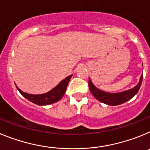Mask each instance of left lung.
Segmentation results:
<instances>
[{
	"label": "left lung",
	"mask_w": 150,
	"mask_h": 150,
	"mask_svg": "<svg viewBox=\"0 0 150 150\" xmlns=\"http://www.w3.org/2000/svg\"><path fill=\"white\" fill-rule=\"evenodd\" d=\"M142 80L143 74L140 76V81L137 83V86H135L134 88L131 89L125 90V91L117 92V93H110V92L99 89L92 83L90 78L88 79V87H89V90L91 94L97 100L107 105L116 106L123 104L125 102L129 100L130 99H132L138 92L141 83H142Z\"/></svg>",
	"instance_id": "left-lung-1"
}]
</instances>
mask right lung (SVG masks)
<instances>
[{
    "mask_svg": "<svg viewBox=\"0 0 150 150\" xmlns=\"http://www.w3.org/2000/svg\"><path fill=\"white\" fill-rule=\"evenodd\" d=\"M72 76L73 75H70V76H67L65 79H64L62 81H61L57 85L55 88H53L46 93L40 94V95H31V94L26 93V92L22 91L20 88H18L16 85V86L21 93V95L24 98H25L27 100H30V102L40 106L49 105V104L59 101L62 98V97L65 93L67 85H68L69 81Z\"/></svg>",
    "mask_w": 150,
    "mask_h": 150,
    "instance_id": "add662e5",
    "label": "right lung"
}]
</instances>
